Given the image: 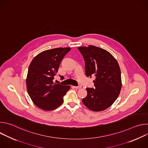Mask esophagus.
I'll list each match as a JSON object with an SVG mask.
<instances>
[{
  "label": "esophagus",
  "instance_id": "34e87169",
  "mask_svg": "<svg viewBox=\"0 0 148 148\" xmlns=\"http://www.w3.org/2000/svg\"><path fill=\"white\" fill-rule=\"evenodd\" d=\"M74 88H76V89H79L81 88V86H74Z\"/></svg>",
  "mask_w": 148,
  "mask_h": 148
}]
</instances>
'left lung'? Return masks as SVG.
Listing matches in <instances>:
<instances>
[{
	"label": "left lung",
	"mask_w": 148,
	"mask_h": 148,
	"mask_svg": "<svg viewBox=\"0 0 148 148\" xmlns=\"http://www.w3.org/2000/svg\"><path fill=\"white\" fill-rule=\"evenodd\" d=\"M78 49L85 61L86 76H95L93 81L95 88H86L87 95L82 99V102L94 111L106 110L115 101L121 90L118 63L110 53L101 48L90 45Z\"/></svg>",
	"instance_id": "8db88e82"
}]
</instances>
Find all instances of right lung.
<instances>
[{"label":"right lung","mask_w":148,"mask_h":148,"mask_svg":"<svg viewBox=\"0 0 148 148\" xmlns=\"http://www.w3.org/2000/svg\"><path fill=\"white\" fill-rule=\"evenodd\" d=\"M71 48H56L39 53L32 61L26 78L28 94L36 106L46 111L53 110L62 103L70 87L54 84L64 57ZM60 76V75H59ZM61 80L64 78L62 76Z\"/></svg>","instance_id":"right-lung-1"}]
</instances>
